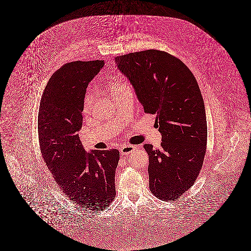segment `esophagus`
<instances>
[{"label":"esophagus","mask_w":251,"mask_h":251,"mask_svg":"<svg viewBox=\"0 0 251 251\" xmlns=\"http://www.w3.org/2000/svg\"><path fill=\"white\" fill-rule=\"evenodd\" d=\"M134 145H122L121 147V152L122 154H129L130 152H133L135 150Z\"/></svg>","instance_id":"1"}]
</instances>
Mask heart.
Instances as JSON below:
<instances>
[{
	"mask_svg": "<svg viewBox=\"0 0 251 251\" xmlns=\"http://www.w3.org/2000/svg\"><path fill=\"white\" fill-rule=\"evenodd\" d=\"M123 86H125V85H123V84H116L114 86H112V88H111L112 95H114L117 92L120 91ZM93 103H94V97H93V95L89 94V93L86 94V96H85L84 100V111L90 110V108H91L92 106H93Z\"/></svg>",
	"mask_w": 251,
	"mask_h": 251,
	"instance_id": "obj_1",
	"label": "heart"
}]
</instances>
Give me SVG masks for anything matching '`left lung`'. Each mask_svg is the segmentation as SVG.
<instances>
[{"mask_svg":"<svg viewBox=\"0 0 251 251\" xmlns=\"http://www.w3.org/2000/svg\"><path fill=\"white\" fill-rule=\"evenodd\" d=\"M115 62L145 113L155 114L162 134L160 149L145 145L150 190L175 201L194 184L205 155V107L197 81L182 61L156 50L118 56Z\"/></svg>","mask_w":251,"mask_h":251,"instance_id":"left-lung-1","label":"left lung"}]
</instances>
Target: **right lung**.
<instances>
[{
  "label": "right lung",
  "mask_w": 251,
  "mask_h": 251,
  "mask_svg": "<svg viewBox=\"0 0 251 251\" xmlns=\"http://www.w3.org/2000/svg\"><path fill=\"white\" fill-rule=\"evenodd\" d=\"M104 64L99 60L64 64L50 78L38 111V140L47 167L62 192L92 213L116 197L120 160L117 149L86 152L78 134L86 88Z\"/></svg>",
  "instance_id": "obj_1"
}]
</instances>
